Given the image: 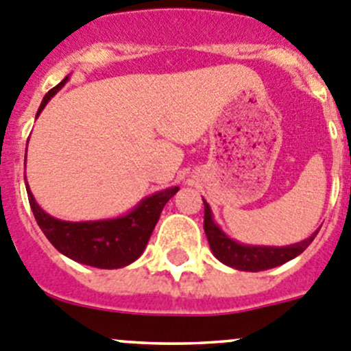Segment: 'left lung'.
Returning a JSON list of instances; mask_svg holds the SVG:
<instances>
[{"instance_id":"left-lung-1","label":"left lung","mask_w":351,"mask_h":351,"mask_svg":"<svg viewBox=\"0 0 351 351\" xmlns=\"http://www.w3.org/2000/svg\"><path fill=\"white\" fill-rule=\"evenodd\" d=\"M204 231H206L210 250H213L214 257L217 261H221L223 264L234 267L238 271H250V273L273 269V267H278L281 264H285V262L291 261L297 255H300L314 241L315 234L319 233V230H315L305 240L293 245H287V247H266V245L240 243V241L228 237L217 226L216 221H214L210 206L206 200H204Z\"/></svg>"}]
</instances>
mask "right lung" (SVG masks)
I'll return each instance as SVG.
<instances>
[{
    "mask_svg": "<svg viewBox=\"0 0 351 351\" xmlns=\"http://www.w3.org/2000/svg\"><path fill=\"white\" fill-rule=\"evenodd\" d=\"M66 80L68 77L44 96L37 110V117L46 108L51 97L66 84ZM25 189L37 224L58 252L85 266L120 269L141 257L161 216L162 207L178 192L180 186H169L145 197L123 216L97 221L56 219L40 209L30 192L29 183H25Z\"/></svg>",
    "mask_w": 351,
    "mask_h": 351,
    "instance_id": "right-lung-1",
    "label": "right lung"
}]
</instances>
